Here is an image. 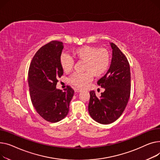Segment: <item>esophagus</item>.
<instances>
[{"label": "esophagus", "mask_w": 160, "mask_h": 160, "mask_svg": "<svg viewBox=\"0 0 160 160\" xmlns=\"http://www.w3.org/2000/svg\"><path fill=\"white\" fill-rule=\"evenodd\" d=\"M74 91L76 92H79L81 91V90L79 89V88H75V89H74Z\"/></svg>", "instance_id": "34e87169"}]
</instances>
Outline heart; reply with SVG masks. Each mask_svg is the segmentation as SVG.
Instances as JSON below:
<instances>
[{
  "mask_svg": "<svg viewBox=\"0 0 160 160\" xmlns=\"http://www.w3.org/2000/svg\"><path fill=\"white\" fill-rule=\"evenodd\" d=\"M73 55L78 60L84 62V73H74L70 77L68 81L72 85L83 88L92 80L93 75L100 77L108 70L110 56L109 52L103 48L99 49L97 47L83 46L75 50ZM62 69L65 72H69L73 68L74 61L67 53H62L59 59Z\"/></svg>",
  "mask_w": 160,
  "mask_h": 160,
  "instance_id": "1",
  "label": "heart"
}]
</instances>
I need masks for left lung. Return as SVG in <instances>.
Segmentation results:
<instances>
[{
	"label": "left lung",
	"instance_id": "left-lung-1",
	"mask_svg": "<svg viewBox=\"0 0 160 160\" xmlns=\"http://www.w3.org/2000/svg\"><path fill=\"white\" fill-rule=\"evenodd\" d=\"M112 58L110 68L98 84L105 88L98 98L90 92L88 112L93 119L101 124H110L123 114L130 95V70L126 56L114 43H110Z\"/></svg>",
	"mask_w": 160,
	"mask_h": 160
}]
</instances>
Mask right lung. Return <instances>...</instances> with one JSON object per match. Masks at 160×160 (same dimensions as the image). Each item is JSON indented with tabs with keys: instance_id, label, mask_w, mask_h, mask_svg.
Returning <instances> with one entry per match:
<instances>
[{
	"instance_id": "right-lung-1",
	"label": "right lung",
	"mask_w": 160,
	"mask_h": 160,
	"mask_svg": "<svg viewBox=\"0 0 160 160\" xmlns=\"http://www.w3.org/2000/svg\"><path fill=\"white\" fill-rule=\"evenodd\" d=\"M63 43L52 41L36 52L28 70V84L32 104L44 119L56 123L67 116L74 90L67 86L63 92L56 88L63 75L59 59Z\"/></svg>"
}]
</instances>
